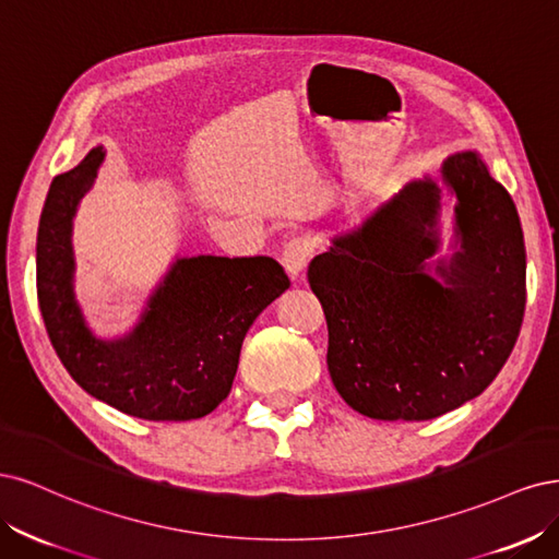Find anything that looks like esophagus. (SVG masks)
<instances>
[{"instance_id":"obj_1","label":"esophagus","mask_w":559,"mask_h":559,"mask_svg":"<svg viewBox=\"0 0 559 559\" xmlns=\"http://www.w3.org/2000/svg\"><path fill=\"white\" fill-rule=\"evenodd\" d=\"M311 253H313V243L309 239L297 237V239L287 241L285 248H283V258H281L287 276H290L293 281L301 278L304 276V269H306V262H309Z\"/></svg>"}]
</instances>
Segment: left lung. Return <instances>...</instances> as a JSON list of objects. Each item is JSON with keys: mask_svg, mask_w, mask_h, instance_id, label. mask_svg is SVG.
<instances>
[{"mask_svg": "<svg viewBox=\"0 0 559 559\" xmlns=\"http://www.w3.org/2000/svg\"><path fill=\"white\" fill-rule=\"evenodd\" d=\"M443 191L454 239L437 257ZM525 272L511 194L478 151L448 155L309 266L336 392L373 420H431L478 397L515 346Z\"/></svg>", "mask_w": 559, "mask_h": 559, "instance_id": "left-lung-1", "label": "left lung"}]
</instances>
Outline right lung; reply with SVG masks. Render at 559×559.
<instances>
[{
  "label": "right lung",
  "mask_w": 559,
  "mask_h": 559,
  "mask_svg": "<svg viewBox=\"0 0 559 559\" xmlns=\"http://www.w3.org/2000/svg\"><path fill=\"white\" fill-rule=\"evenodd\" d=\"M106 157L52 178L37 234V295L50 344L95 400L141 420L204 418L231 390L246 332L290 281L272 258L178 255L122 336L87 325L74 293V218Z\"/></svg>",
  "instance_id": "1"
}]
</instances>
